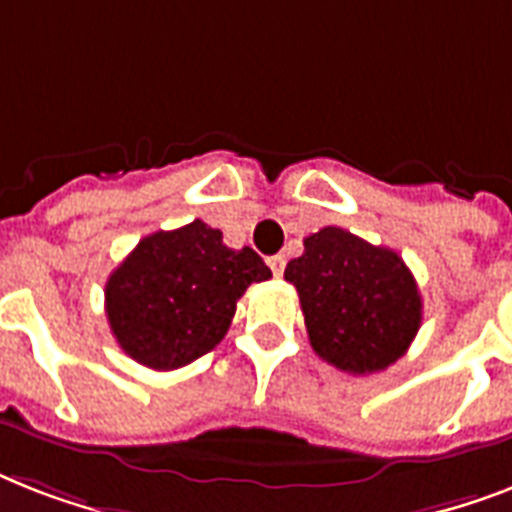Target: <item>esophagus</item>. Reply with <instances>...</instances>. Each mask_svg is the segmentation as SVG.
<instances>
[{
  "instance_id": "obj_1",
  "label": "esophagus",
  "mask_w": 512,
  "mask_h": 512,
  "mask_svg": "<svg viewBox=\"0 0 512 512\" xmlns=\"http://www.w3.org/2000/svg\"><path fill=\"white\" fill-rule=\"evenodd\" d=\"M284 263H287V260H284V257H281V255L268 257V265H271L273 276H281V273H284Z\"/></svg>"
}]
</instances>
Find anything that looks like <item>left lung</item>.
I'll return each mask as SVG.
<instances>
[{"label":"left lung","mask_w":512,"mask_h":512,"mask_svg":"<svg viewBox=\"0 0 512 512\" xmlns=\"http://www.w3.org/2000/svg\"><path fill=\"white\" fill-rule=\"evenodd\" d=\"M303 244L284 279L300 295L313 350L350 374L396 364L422 321L420 289L404 260L337 225Z\"/></svg>","instance_id":"8db88e82"}]
</instances>
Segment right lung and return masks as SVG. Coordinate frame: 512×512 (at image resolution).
I'll list each match as a JSON object with an SVG mask.
<instances>
[{"label":"right lung","mask_w":512,"mask_h":512,"mask_svg":"<svg viewBox=\"0 0 512 512\" xmlns=\"http://www.w3.org/2000/svg\"><path fill=\"white\" fill-rule=\"evenodd\" d=\"M271 279L255 249H231L201 220L151 233L106 281V316L119 348L170 372L209 353L231 327L249 284Z\"/></svg>","instance_id":"obj_1"}]
</instances>
